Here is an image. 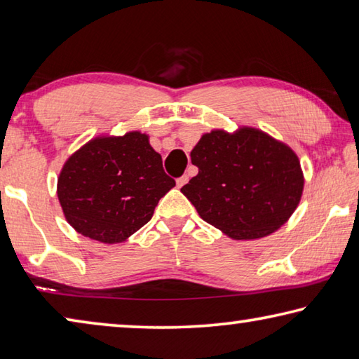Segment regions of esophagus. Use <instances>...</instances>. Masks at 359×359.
Masks as SVG:
<instances>
[{"label":"esophagus","mask_w":359,"mask_h":359,"mask_svg":"<svg viewBox=\"0 0 359 359\" xmlns=\"http://www.w3.org/2000/svg\"><path fill=\"white\" fill-rule=\"evenodd\" d=\"M187 181H189V175H183V176H181V178L176 180V186L183 187L184 184H187Z\"/></svg>","instance_id":"obj_1"}]
</instances>
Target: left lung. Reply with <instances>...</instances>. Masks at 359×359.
Returning a JSON list of instances; mask_svg holds the SVG:
<instances>
[{
  "instance_id": "left-lung-1",
  "label": "left lung",
  "mask_w": 359,
  "mask_h": 359,
  "mask_svg": "<svg viewBox=\"0 0 359 359\" xmlns=\"http://www.w3.org/2000/svg\"><path fill=\"white\" fill-rule=\"evenodd\" d=\"M198 175L181 187L198 216L233 240H259L280 229L299 205L304 175L288 144L243 126L215 129L191 151Z\"/></svg>"
}]
</instances>
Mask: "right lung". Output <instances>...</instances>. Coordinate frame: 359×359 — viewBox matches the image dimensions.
<instances>
[{"label":"right lung","mask_w":359,"mask_h":359,"mask_svg":"<svg viewBox=\"0 0 359 359\" xmlns=\"http://www.w3.org/2000/svg\"><path fill=\"white\" fill-rule=\"evenodd\" d=\"M175 187L162 157L140 130L99 135L69 156L56 194L66 221L80 235L118 244L142 229Z\"/></svg>","instance_id":"obj_1"}]
</instances>
